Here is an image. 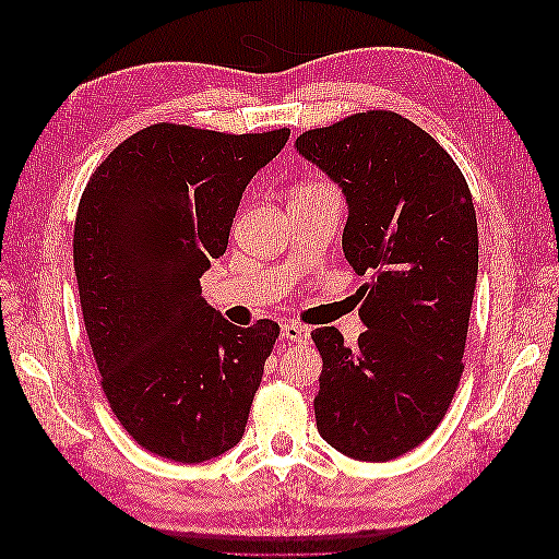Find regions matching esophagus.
I'll return each mask as SVG.
<instances>
[{"mask_svg":"<svg viewBox=\"0 0 559 559\" xmlns=\"http://www.w3.org/2000/svg\"><path fill=\"white\" fill-rule=\"evenodd\" d=\"M282 335L292 343H308L310 341V329L298 324V321H284Z\"/></svg>","mask_w":559,"mask_h":559,"instance_id":"1","label":"esophagus"}]
</instances>
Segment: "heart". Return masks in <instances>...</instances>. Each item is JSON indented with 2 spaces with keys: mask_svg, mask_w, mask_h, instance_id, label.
<instances>
[{
  "mask_svg": "<svg viewBox=\"0 0 559 559\" xmlns=\"http://www.w3.org/2000/svg\"><path fill=\"white\" fill-rule=\"evenodd\" d=\"M312 189H321V186H314V183H310V186H302L300 191H312Z\"/></svg>",
  "mask_w": 559,
  "mask_h": 559,
  "instance_id": "obj_1",
  "label": "heart"
}]
</instances>
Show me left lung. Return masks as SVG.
<instances>
[{
    "instance_id": "1",
    "label": "left lung",
    "mask_w": 559,
    "mask_h": 559,
    "mask_svg": "<svg viewBox=\"0 0 559 559\" xmlns=\"http://www.w3.org/2000/svg\"><path fill=\"white\" fill-rule=\"evenodd\" d=\"M296 148L343 189L345 259L368 275L357 345L312 331L317 429L352 460H396L441 425L464 370L478 277L468 183L429 132L386 109L306 130Z\"/></svg>"
}]
</instances>
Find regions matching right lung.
I'll use <instances>...</instances> for the list:
<instances>
[{
  "instance_id": "1",
  "label": "right lung",
  "mask_w": 559,
  "mask_h": 559,
  "mask_svg": "<svg viewBox=\"0 0 559 559\" xmlns=\"http://www.w3.org/2000/svg\"><path fill=\"white\" fill-rule=\"evenodd\" d=\"M292 130L154 123L97 165L74 224V270L99 384L121 427L165 460L240 443L275 321L240 329L200 296L242 191Z\"/></svg>"
}]
</instances>
